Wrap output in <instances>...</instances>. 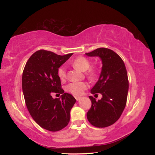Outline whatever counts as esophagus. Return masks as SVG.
I'll list each match as a JSON object with an SVG mask.
<instances>
[{"instance_id":"esophagus-1","label":"esophagus","mask_w":155,"mask_h":155,"mask_svg":"<svg viewBox=\"0 0 155 155\" xmlns=\"http://www.w3.org/2000/svg\"><path fill=\"white\" fill-rule=\"evenodd\" d=\"M75 98H76V100H77V101H79V100L81 98V96H76Z\"/></svg>"}]
</instances>
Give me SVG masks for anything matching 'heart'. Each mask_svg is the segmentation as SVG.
Here are the masks:
<instances>
[{
    "mask_svg": "<svg viewBox=\"0 0 155 155\" xmlns=\"http://www.w3.org/2000/svg\"><path fill=\"white\" fill-rule=\"evenodd\" d=\"M72 65L74 68L85 72L87 71V74L91 78L95 77L96 70L94 68H90L91 63L87 58L85 57L80 56L76 58L72 61ZM57 74L61 79H64L66 77V72H65V67L64 65L60 67L57 70ZM89 86V84L87 82H73L70 83L66 86V90L68 92L72 94L73 95L79 96L83 94L84 91L87 90Z\"/></svg>",
    "mask_w": 155,
    "mask_h": 155,
    "instance_id": "obj_1",
    "label": "heart"
}]
</instances>
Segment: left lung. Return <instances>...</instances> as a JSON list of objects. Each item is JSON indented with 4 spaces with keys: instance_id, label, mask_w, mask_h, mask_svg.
I'll return each instance as SVG.
<instances>
[{
    "instance_id": "8db88e82",
    "label": "left lung",
    "mask_w": 155,
    "mask_h": 155,
    "mask_svg": "<svg viewBox=\"0 0 155 155\" xmlns=\"http://www.w3.org/2000/svg\"><path fill=\"white\" fill-rule=\"evenodd\" d=\"M90 57H99L103 67L99 79L91 93L103 95L98 101L89 96L91 107L87 114L88 121L98 128H104L117 121L126 107L128 91V79L124 63L116 52L106 48H99L85 53Z\"/></svg>"
}]
</instances>
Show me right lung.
<instances>
[{
    "label": "right lung",
    "instance_id": "1",
    "mask_svg": "<svg viewBox=\"0 0 155 155\" xmlns=\"http://www.w3.org/2000/svg\"><path fill=\"white\" fill-rule=\"evenodd\" d=\"M73 53L58 55L40 50L30 57L22 73V86L25 101L31 116L41 128L52 132L68 124L70 110L76 103L71 94L64 93L57 70ZM52 93L62 94L52 98Z\"/></svg>",
    "mask_w": 155,
    "mask_h": 155
}]
</instances>
